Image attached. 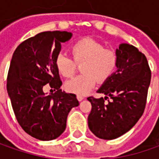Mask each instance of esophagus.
<instances>
[{"label": "esophagus", "mask_w": 159, "mask_h": 159, "mask_svg": "<svg viewBox=\"0 0 159 159\" xmlns=\"http://www.w3.org/2000/svg\"><path fill=\"white\" fill-rule=\"evenodd\" d=\"M77 98H78V100H79V101L80 102V101H82L83 99H84V96L81 95H77Z\"/></svg>", "instance_id": "1"}]
</instances>
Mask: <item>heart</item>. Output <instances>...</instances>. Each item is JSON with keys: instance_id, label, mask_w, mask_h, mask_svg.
<instances>
[{"instance_id": "b5f03b06", "label": "heart", "mask_w": 159, "mask_h": 159, "mask_svg": "<svg viewBox=\"0 0 159 159\" xmlns=\"http://www.w3.org/2000/svg\"><path fill=\"white\" fill-rule=\"evenodd\" d=\"M71 58L58 55L56 66L64 78H70L77 70V64L81 65L83 73L71 79L65 84V89L77 95H85L94 88L96 80L103 83L109 80L119 64V56L112 48H105L98 40L82 38L74 41L70 47Z\"/></svg>"}]
</instances>
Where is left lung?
Segmentation results:
<instances>
[{"mask_svg":"<svg viewBox=\"0 0 159 159\" xmlns=\"http://www.w3.org/2000/svg\"><path fill=\"white\" fill-rule=\"evenodd\" d=\"M116 52L118 70L97 91L106 96L88 98L92 105L89 129L104 140L123 135L137 123L145 110L151 79L147 58L135 47L121 44Z\"/></svg>","mask_w":159,"mask_h":159,"instance_id":"1","label":"left lung"}]
</instances>
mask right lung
Instances as JSON below:
<instances>
[{
	"mask_svg": "<svg viewBox=\"0 0 159 159\" xmlns=\"http://www.w3.org/2000/svg\"><path fill=\"white\" fill-rule=\"evenodd\" d=\"M68 32H43L23 41L10 62L7 90L16 119L24 131L41 141H51L66 127L71 108L79 105L76 95L63 92L56 66L61 43L70 40ZM47 84L57 90L47 96Z\"/></svg>",
	"mask_w": 159,
	"mask_h": 159,
	"instance_id": "1",
	"label": "right lung"
}]
</instances>
